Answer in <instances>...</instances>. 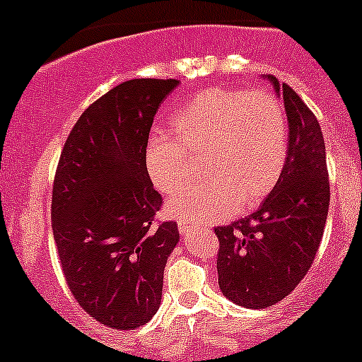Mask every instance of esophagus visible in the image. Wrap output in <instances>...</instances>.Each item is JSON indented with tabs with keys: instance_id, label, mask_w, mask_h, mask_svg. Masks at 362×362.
I'll return each mask as SVG.
<instances>
[{
	"instance_id": "1",
	"label": "esophagus",
	"mask_w": 362,
	"mask_h": 362,
	"mask_svg": "<svg viewBox=\"0 0 362 362\" xmlns=\"http://www.w3.org/2000/svg\"><path fill=\"white\" fill-rule=\"evenodd\" d=\"M194 230L192 224H185V223H180L178 224V233H180L182 236H187L190 233V231Z\"/></svg>"
}]
</instances>
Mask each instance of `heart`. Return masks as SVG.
<instances>
[{"instance_id":"1","label":"heart","mask_w":362,"mask_h":362,"mask_svg":"<svg viewBox=\"0 0 362 362\" xmlns=\"http://www.w3.org/2000/svg\"><path fill=\"white\" fill-rule=\"evenodd\" d=\"M173 138L151 136L146 172L161 194L180 189L202 158L209 180L187 187L167 202L180 223L224 221L240 207L260 204L277 185L288 158V119L267 91L207 88L170 119Z\"/></svg>"}]
</instances>
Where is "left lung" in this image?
<instances>
[{
	"instance_id": "left-lung-1",
	"label": "left lung",
	"mask_w": 362,
	"mask_h": 362,
	"mask_svg": "<svg viewBox=\"0 0 362 362\" xmlns=\"http://www.w3.org/2000/svg\"><path fill=\"white\" fill-rule=\"evenodd\" d=\"M284 100L289 124L282 175L255 213L214 228L219 240L218 282L243 308H269L300 284L322 242L330 202L325 141L300 95L264 74Z\"/></svg>"
}]
</instances>
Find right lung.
<instances>
[{
  "mask_svg": "<svg viewBox=\"0 0 362 362\" xmlns=\"http://www.w3.org/2000/svg\"><path fill=\"white\" fill-rule=\"evenodd\" d=\"M178 80H129L81 114L62 148L52 189V231L74 300L117 330L160 308L175 221L155 223L161 195L146 172V144Z\"/></svg>",
  "mask_w": 362,
  "mask_h": 362,
  "instance_id": "1",
  "label": "right lung"
}]
</instances>
